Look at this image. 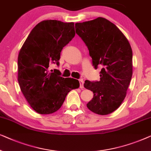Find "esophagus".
<instances>
[{
	"instance_id": "obj_1",
	"label": "esophagus",
	"mask_w": 151,
	"mask_h": 151,
	"mask_svg": "<svg viewBox=\"0 0 151 151\" xmlns=\"http://www.w3.org/2000/svg\"><path fill=\"white\" fill-rule=\"evenodd\" d=\"M79 83H80V88L82 89L83 88V79H79Z\"/></svg>"
}]
</instances>
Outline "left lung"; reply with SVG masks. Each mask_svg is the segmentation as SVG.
<instances>
[{
    "instance_id": "obj_1",
    "label": "left lung",
    "mask_w": 151,
    "mask_h": 151,
    "mask_svg": "<svg viewBox=\"0 0 151 151\" xmlns=\"http://www.w3.org/2000/svg\"><path fill=\"white\" fill-rule=\"evenodd\" d=\"M75 29L88 46L93 65L102 67L99 81H85V88L94 93L87 107L99 115H107L126 97L133 74L131 45L115 24L101 17L76 23Z\"/></svg>"
}]
</instances>
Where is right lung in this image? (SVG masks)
I'll list each match as a JSON object with an SVG mask.
<instances>
[{"mask_svg": "<svg viewBox=\"0 0 151 151\" xmlns=\"http://www.w3.org/2000/svg\"><path fill=\"white\" fill-rule=\"evenodd\" d=\"M75 23L43 20L29 33L19 52L18 81L31 108L40 114L57 111L68 93L79 88L73 78H63L58 70L50 73L51 63L59 65L63 48L75 37Z\"/></svg>", "mask_w": 151, "mask_h": 151, "instance_id": "add662e5", "label": "right lung"}]
</instances>
